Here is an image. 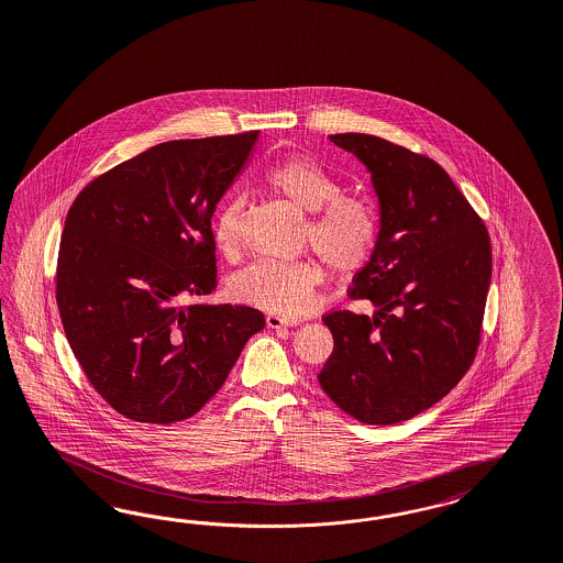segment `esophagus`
<instances>
[{"label": "esophagus", "instance_id": "34e87169", "mask_svg": "<svg viewBox=\"0 0 563 563\" xmlns=\"http://www.w3.org/2000/svg\"><path fill=\"white\" fill-rule=\"evenodd\" d=\"M301 318H287V316H278V313H268L266 316V324L268 328H289V325L301 324Z\"/></svg>", "mask_w": 563, "mask_h": 563}]
</instances>
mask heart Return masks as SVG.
<instances>
[{"label":"heart","mask_w":563,"mask_h":563,"mask_svg":"<svg viewBox=\"0 0 563 563\" xmlns=\"http://www.w3.org/2000/svg\"><path fill=\"white\" fill-rule=\"evenodd\" d=\"M264 184L290 205L311 212L306 241L316 254L341 276L357 273L374 252L379 221L375 206L355 194H341L334 175L307 156H289L264 173ZM243 200L229 198L222 205L212 238L222 256L233 260L243 247ZM328 278L324 264L303 257L295 262L260 260L233 278V295L252 306L283 316L306 313L316 292Z\"/></svg>","instance_id":"obj_1"}]
</instances>
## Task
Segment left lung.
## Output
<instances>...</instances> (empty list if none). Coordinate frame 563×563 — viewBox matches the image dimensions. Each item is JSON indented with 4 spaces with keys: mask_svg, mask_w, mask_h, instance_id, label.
Returning a JSON list of instances; mask_svg holds the SVG:
<instances>
[{
    "mask_svg": "<svg viewBox=\"0 0 563 563\" xmlns=\"http://www.w3.org/2000/svg\"><path fill=\"white\" fill-rule=\"evenodd\" d=\"M330 140L372 173L379 235L349 289L374 318L324 316L334 351L318 375L334 405L367 426H393L433 407L477 355L492 241L450 175L426 154L369 134Z\"/></svg>",
    "mask_w": 563,
    "mask_h": 563,
    "instance_id": "1",
    "label": "left lung"
}]
</instances>
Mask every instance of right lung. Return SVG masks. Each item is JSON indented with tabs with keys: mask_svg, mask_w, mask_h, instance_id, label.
<instances>
[{
	"mask_svg": "<svg viewBox=\"0 0 563 563\" xmlns=\"http://www.w3.org/2000/svg\"><path fill=\"white\" fill-rule=\"evenodd\" d=\"M257 134L156 144L95 177L69 208L59 318L92 388L132 421L196 415L266 325L254 307L181 303L219 285L212 212Z\"/></svg>",
	"mask_w": 563,
	"mask_h": 563,
	"instance_id": "obj_1",
	"label": "right lung"
}]
</instances>
